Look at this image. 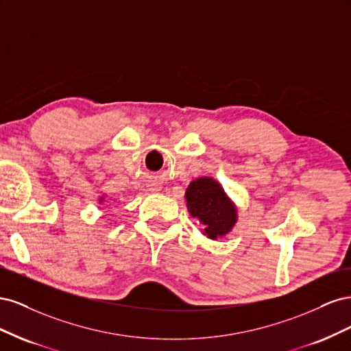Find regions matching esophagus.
<instances>
[{
    "label": "esophagus",
    "instance_id": "esophagus-1",
    "mask_svg": "<svg viewBox=\"0 0 351 351\" xmlns=\"http://www.w3.org/2000/svg\"><path fill=\"white\" fill-rule=\"evenodd\" d=\"M151 190H154V192H158V190H159V187H152Z\"/></svg>",
    "mask_w": 351,
    "mask_h": 351
}]
</instances>
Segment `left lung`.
<instances>
[{
	"mask_svg": "<svg viewBox=\"0 0 351 351\" xmlns=\"http://www.w3.org/2000/svg\"><path fill=\"white\" fill-rule=\"evenodd\" d=\"M190 215L205 226L209 239L226 236L236 224V208L215 180L202 177L189 184L186 192Z\"/></svg>",
	"mask_w": 351,
	"mask_h": 351,
	"instance_id": "left-lung-1",
	"label": "left lung"
}]
</instances>
